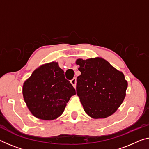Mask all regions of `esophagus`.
Masks as SVG:
<instances>
[{"instance_id":"34e87169","label":"esophagus","mask_w":149,"mask_h":149,"mask_svg":"<svg viewBox=\"0 0 149 149\" xmlns=\"http://www.w3.org/2000/svg\"><path fill=\"white\" fill-rule=\"evenodd\" d=\"M76 78L74 77V78H73L72 80H71V84H72V86H74L75 88V86H76Z\"/></svg>"}]
</instances>
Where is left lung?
Wrapping results in <instances>:
<instances>
[{"mask_svg":"<svg viewBox=\"0 0 149 149\" xmlns=\"http://www.w3.org/2000/svg\"><path fill=\"white\" fill-rule=\"evenodd\" d=\"M81 75L76 91L84 111L93 119L113 114L125 97L127 81L124 74L101 58L76 61Z\"/></svg>","mask_w":149,"mask_h":149,"instance_id":"left-lung-1","label":"left lung"}]
</instances>
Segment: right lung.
Returning a JSON list of instances; mask_svg holds the SVG:
<instances>
[{
	"mask_svg": "<svg viewBox=\"0 0 149 149\" xmlns=\"http://www.w3.org/2000/svg\"><path fill=\"white\" fill-rule=\"evenodd\" d=\"M24 101L32 114L43 120H53L62 114L75 89L65 78L58 63L42 65L23 85Z\"/></svg>",
	"mask_w": 149,
	"mask_h": 149,
	"instance_id": "1",
	"label": "right lung"
}]
</instances>
